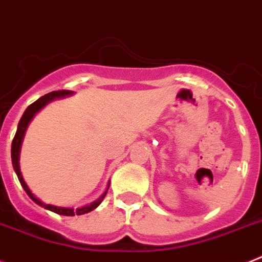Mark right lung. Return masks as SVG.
<instances>
[{
    "label": "right lung",
    "instance_id": "1",
    "mask_svg": "<svg viewBox=\"0 0 262 262\" xmlns=\"http://www.w3.org/2000/svg\"><path fill=\"white\" fill-rule=\"evenodd\" d=\"M74 91H55V92H51V93H47L45 96H42L40 99H38L35 103H33L31 105H29L25 111V113L22 115L21 120L18 122V128H17V133L14 136V140L11 142V162H13V169H14L15 174H17L18 179L21 182L22 187L24 190L26 191V194L30 196V199L33 202H35L38 206L43 207V208H46V210L52 211V212L58 213V215H63V216H75V215H84V213H88L91 211H93L95 208L100 206V203L103 202V199L105 198L106 192H108V188H109V183L108 182V186H106V190L104 191V194L99 198L97 200L92 202V203L87 204V206H83V207H79V208H72V207H59V206H54V204H46L45 202L39 199V198H36L35 195L31 192V190L29 188V186L26 185V182H25L24 177H22V172H21V167H19V153H21V146H22V142H24V137H25V133H26V129L29 126V124L31 122V120L34 118V116L36 113L42 111L47 104H50L51 101L54 100H58V99H64V97L68 96H72L74 95Z\"/></svg>",
    "mask_w": 262,
    "mask_h": 262
}]
</instances>
